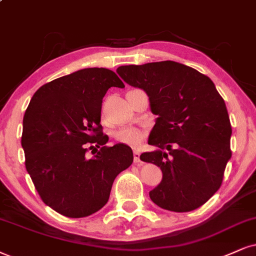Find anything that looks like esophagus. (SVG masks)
I'll list each match as a JSON object with an SVG mask.
<instances>
[{
    "label": "esophagus",
    "instance_id": "34e87169",
    "mask_svg": "<svg viewBox=\"0 0 256 256\" xmlns=\"http://www.w3.org/2000/svg\"><path fill=\"white\" fill-rule=\"evenodd\" d=\"M134 162L135 164L141 162V160H140V152H138V150H134Z\"/></svg>",
    "mask_w": 256,
    "mask_h": 256
}]
</instances>
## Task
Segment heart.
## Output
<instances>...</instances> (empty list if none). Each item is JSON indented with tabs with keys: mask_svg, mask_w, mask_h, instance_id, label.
Listing matches in <instances>:
<instances>
[{
	"mask_svg": "<svg viewBox=\"0 0 256 256\" xmlns=\"http://www.w3.org/2000/svg\"><path fill=\"white\" fill-rule=\"evenodd\" d=\"M114 135H115V138L120 142L132 144V146H138L144 138L142 133L134 128H122Z\"/></svg>",
	"mask_w": 256,
	"mask_h": 256,
	"instance_id": "b5f03b06",
	"label": "heart"
}]
</instances>
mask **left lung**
<instances>
[{"instance_id": "1", "label": "left lung", "mask_w": 256, "mask_h": 256, "mask_svg": "<svg viewBox=\"0 0 256 256\" xmlns=\"http://www.w3.org/2000/svg\"><path fill=\"white\" fill-rule=\"evenodd\" d=\"M126 83L146 91L156 115L148 144L158 147L140 156L159 166L162 180L150 197L158 206L188 212L220 188L232 158V124L224 100L208 76L172 60L120 66Z\"/></svg>"}]
</instances>
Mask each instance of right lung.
Segmentation results:
<instances>
[{
	"label": "right lung",
	"mask_w": 256,
	"mask_h": 256,
	"mask_svg": "<svg viewBox=\"0 0 256 256\" xmlns=\"http://www.w3.org/2000/svg\"><path fill=\"white\" fill-rule=\"evenodd\" d=\"M112 86L124 88L114 71L83 68L39 88L24 112L27 172L44 203L60 215L80 218L102 209L115 178L133 162L132 148L106 146L102 132L103 97ZM94 146L100 150L88 158Z\"/></svg>",
	"instance_id": "1"
}]
</instances>
